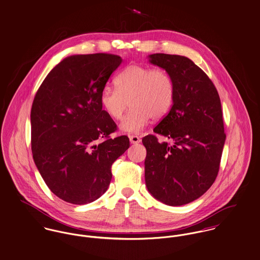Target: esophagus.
<instances>
[{
	"mask_svg": "<svg viewBox=\"0 0 260 260\" xmlns=\"http://www.w3.org/2000/svg\"><path fill=\"white\" fill-rule=\"evenodd\" d=\"M129 142L134 144H140L141 139L138 136H129Z\"/></svg>",
	"mask_w": 260,
	"mask_h": 260,
	"instance_id": "obj_1",
	"label": "esophagus"
}]
</instances>
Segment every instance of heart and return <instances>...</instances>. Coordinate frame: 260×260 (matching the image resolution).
Segmentation results:
<instances>
[{
  "label": "heart",
  "mask_w": 260,
  "mask_h": 260,
  "mask_svg": "<svg viewBox=\"0 0 260 260\" xmlns=\"http://www.w3.org/2000/svg\"><path fill=\"white\" fill-rule=\"evenodd\" d=\"M116 88L105 87L100 102L105 113L115 120L122 118L119 127L128 134H140L150 117L159 118L173 106L174 84L168 72L146 66L129 64L115 80Z\"/></svg>",
  "instance_id": "obj_1"
}]
</instances>
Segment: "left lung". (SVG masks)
Masks as SVG:
<instances>
[{
  "mask_svg": "<svg viewBox=\"0 0 260 260\" xmlns=\"http://www.w3.org/2000/svg\"><path fill=\"white\" fill-rule=\"evenodd\" d=\"M148 58L172 77L174 99L168 116L153 128L170 143L152 135L143 139L145 184L157 201L179 206L201 198L217 176L226 138L220 99L191 59L167 54Z\"/></svg>",
  "mask_w": 260,
  "mask_h": 260,
  "instance_id": "left-lung-1",
  "label": "left lung"
}]
</instances>
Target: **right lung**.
Wrapping results in <instances>:
<instances>
[{
  "label": "right lung",
  "mask_w": 260,
  "mask_h": 260,
  "mask_svg": "<svg viewBox=\"0 0 260 260\" xmlns=\"http://www.w3.org/2000/svg\"><path fill=\"white\" fill-rule=\"evenodd\" d=\"M111 54L63 58L39 87L30 111L34 161L51 191L73 204L101 198L112 165L129 146L126 136L111 139L116 122L100 102L121 63Z\"/></svg>",
  "instance_id": "add662e5"
}]
</instances>
